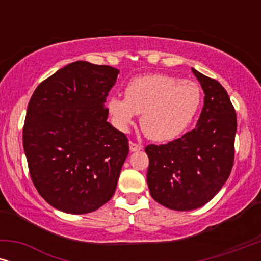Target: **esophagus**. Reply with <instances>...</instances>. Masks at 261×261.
Returning a JSON list of instances; mask_svg holds the SVG:
<instances>
[{
	"label": "esophagus",
	"mask_w": 261,
	"mask_h": 261,
	"mask_svg": "<svg viewBox=\"0 0 261 261\" xmlns=\"http://www.w3.org/2000/svg\"><path fill=\"white\" fill-rule=\"evenodd\" d=\"M141 148H142L141 145L137 144V142H133V141L129 142V151L130 152H138V151H140Z\"/></svg>",
	"instance_id": "esophagus-1"
}]
</instances>
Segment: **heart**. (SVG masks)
<instances>
[{"label":"heart","instance_id":"b5f03b06","mask_svg":"<svg viewBox=\"0 0 261 261\" xmlns=\"http://www.w3.org/2000/svg\"><path fill=\"white\" fill-rule=\"evenodd\" d=\"M202 102L197 83L164 73L133 78L124 98L112 96L108 110L115 126L127 130L135 114H141L140 126L149 139L172 140L190 126Z\"/></svg>","mask_w":261,"mask_h":261}]
</instances>
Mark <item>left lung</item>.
<instances>
[{"mask_svg": "<svg viewBox=\"0 0 261 261\" xmlns=\"http://www.w3.org/2000/svg\"><path fill=\"white\" fill-rule=\"evenodd\" d=\"M204 91L194 129L165 145H148L147 184L154 201L172 210L208 203L229 177L234 164L237 114L226 89L192 69Z\"/></svg>", "mask_w": 261, "mask_h": 261, "instance_id": "left-lung-1", "label": "left lung"}]
</instances>
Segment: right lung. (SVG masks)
<instances>
[{"mask_svg": "<svg viewBox=\"0 0 261 261\" xmlns=\"http://www.w3.org/2000/svg\"><path fill=\"white\" fill-rule=\"evenodd\" d=\"M119 70L74 62L41 82L28 103L23 149L34 187L67 214L97 210L113 197L129 146L105 103Z\"/></svg>", "mask_w": 261, "mask_h": 261, "instance_id": "obj_1", "label": "right lung"}]
</instances>
